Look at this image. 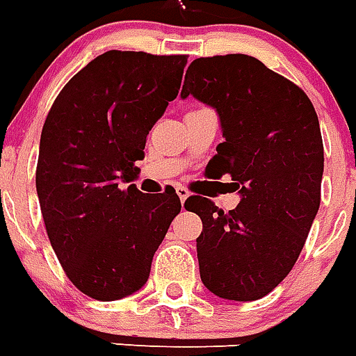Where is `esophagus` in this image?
<instances>
[{"label":"esophagus","mask_w":356,"mask_h":356,"mask_svg":"<svg viewBox=\"0 0 356 356\" xmlns=\"http://www.w3.org/2000/svg\"><path fill=\"white\" fill-rule=\"evenodd\" d=\"M176 193H178V196H180L181 204L187 200V196L191 195V193H189V189H187L186 186H176Z\"/></svg>","instance_id":"34e87169"}]
</instances>
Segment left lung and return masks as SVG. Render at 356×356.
Returning a JSON list of instances; mask_svg holds the SVG:
<instances>
[{"label":"left lung","mask_w":356,"mask_h":356,"mask_svg":"<svg viewBox=\"0 0 356 356\" xmlns=\"http://www.w3.org/2000/svg\"><path fill=\"white\" fill-rule=\"evenodd\" d=\"M187 95L218 112L226 141L209 165L241 193L232 211L196 195L186 200L202 218L200 280L224 300H259L289 275L320 207L316 110L300 86L248 55L193 60L181 88Z\"/></svg>","instance_id":"8db88e82"}]
</instances>
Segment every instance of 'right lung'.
<instances>
[{"label": "right lung", "instance_id": "obj_1", "mask_svg": "<svg viewBox=\"0 0 356 356\" xmlns=\"http://www.w3.org/2000/svg\"><path fill=\"white\" fill-rule=\"evenodd\" d=\"M186 64L187 55L106 51L62 88L45 118L36 165L45 232L67 280L93 300H121L147 283L181 209L172 187L150 196L130 181Z\"/></svg>", "mask_w": 356, "mask_h": 356}]
</instances>
